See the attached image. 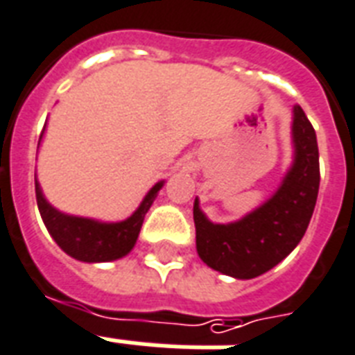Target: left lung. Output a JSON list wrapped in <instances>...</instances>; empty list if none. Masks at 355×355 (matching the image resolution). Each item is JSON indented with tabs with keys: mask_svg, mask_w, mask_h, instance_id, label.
<instances>
[{
	"mask_svg": "<svg viewBox=\"0 0 355 355\" xmlns=\"http://www.w3.org/2000/svg\"><path fill=\"white\" fill-rule=\"evenodd\" d=\"M294 159L266 202L231 223H214L193 202L196 243L201 261L236 279H253L277 266L304 238L315 210L320 166L316 134L304 110H292Z\"/></svg>",
	"mask_w": 355,
	"mask_h": 355,
	"instance_id": "left-lung-1",
	"label": "left lung"
}]
</instances>
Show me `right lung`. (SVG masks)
Segmentation results:
<instances>
[{"mask_svg": "<svg viewBox=\"0 0 355 355\" xmlns=\"http://www.w3.org/2000/svg\"><path fill=\"white\" fill-rule=\"evenodd\" d=\"M162 186H164V180L154 184L141 205L130 218L107 223V221H98L93 218L59 212L58 208L51 207L50 202L46 201L39 180L35 178L37 205H39V212L46 229L67 255L81 262H110L128 255L137 242L145 214L148 212Z\"/></svg>", "mask_w": 355, "mask_h": 355, "instance_id": "1", "label": "right lung"}]
</instances>
